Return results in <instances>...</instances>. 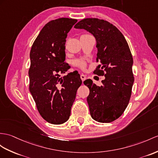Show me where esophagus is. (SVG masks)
Wrapping results in <instances>:
<instances>
[{"label":"esophagus","mask_w":158,"mask_h":158,"mask_svg":"<svg viewBox=\"0 0 158 158\" xmlns=\"http://www.w3.org/2000/svg\"><path fill=\"white\" fill-rule=\"evenodd\" d=\"M80 78H81V80H82V81L84 82V80H85L86 79V76L84 75V74H82L81 75H80Z\"/></svg>","instance_id":"obj_1"}]
</instances>
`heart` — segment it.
I'll return each instance as SVG.
<instances>
[{
	"instance_id": "b5f03b06",
	"label": "heart",
	"mask_w": 158,
	"mask_h": 158,
	"mask_svg": "<svg viewBox=\"0 0 158 158\" xmlns=\"http://www.w3.org/2000/svg\"><path fill=\"white\" fill-rule=\"evenodd\" d=\"M75 64L77 65V66H78L80 68H82L85 66V62H84V61H83L82 60L75 61Z\"/></svg>"
}]
</instances>
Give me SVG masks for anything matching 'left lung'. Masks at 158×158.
<instances>
[{
  "label": "left lung",
  "mask_w": 158,
  "mask_h": 158,
  "mask_svg": "<svg viewBox=\"0 0 158 158\" xmlns=\"http://www.w3.org/2000/svg\"><path fill=\"white\" fill-rule=\"evenodd\" d=\"M74 28L90 33L97 41V61L94 71L105 76L102 86H97L87 79L84 84L90 90L87 97L92 118L100 123L116 120L127 106L134 82L133 57L123 35L116 27L102 19L87 18Z\"/></svg>",
  "instance_id": "left-lung-1"
}]
</instances>
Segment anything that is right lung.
<instances>
[{
    "label": "right lung",
    "instance_id": "add662e5",
    "mask_svg": "<svg viewBox=\"0 0 158 158\" xmlns=\"http://www.w3.org/2000/svg\"><path fill=\"white\" fill-rule=\"evenodd\" d=\"M76 19L60 18L41 29L30 52L29 90L41 116L49 123L60 125L70 116L76 92L82 84L77 71L65 74L70 66L66 59L67 34Z\"/></svg>",
    "mask_w": 158,
    "mask_h": 158
}]
</instances>
